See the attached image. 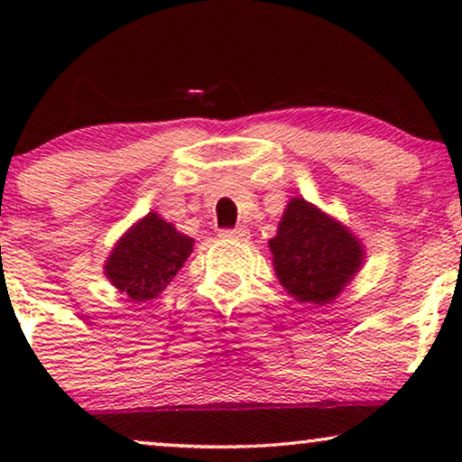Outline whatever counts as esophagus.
I'll return each mask as SVG.
<instances>
[{
	"instance_id": "1",
	"label": "esophagus",
	"mask_w": 462,
	"mask_h": 462,
	"mask_svg": "<svg viewBox=\"0 0 462 462\" xmlns=\"http://www.w3.org/2000/svg\"><path fill=\"white\" fill-rule=\"evenodd\" d=\"M220 237H223V239H236V242H248L250 229H245V226H236V229H223V231H220Z\"/></svg>"
}]
</instances>
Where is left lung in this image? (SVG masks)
<instances>
[{
	"mask_svg": "<svg viewBox=\"0 0 462 462\" xmlns=\"http://www.w3.org/2000/svg\"><path fill=\"white\" fill-rule=\"evenodd\" d=\"M269 250L283 290L318 307L338 299L365 258L356 233L305 198L288 201Z\"/></svg>",
	"mask_w": 462,
	"mask_h": 462,
	"instance_id": "8db88e82",
	"label": "left lung"
}]
</instances>
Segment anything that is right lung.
<instances>
[{"mask_svg":"<svg viewBox=\"0 0 462 462\" xmlns=\"http://www.w3.org/2000/svg\"><path fill=\"white\" fill-rule=\"evenodd\" d=\"M193 237L157 212L136 220L105 261V275L132 302L160 296L193 252Z\"/></svg>","mask_w":462,"mask_h":462,"instance_id":"right-lung-1","label":"right lung"}]
</instances>
